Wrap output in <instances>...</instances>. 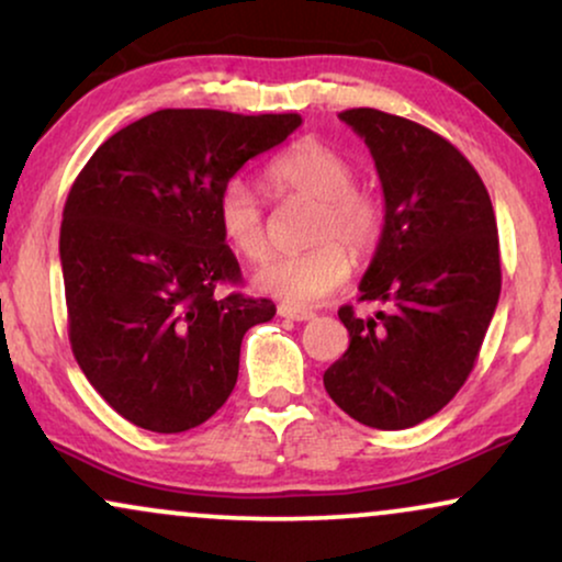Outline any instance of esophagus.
Listing matches in <instances>:
<instances>
[{
    "label": "esophagus",
    "instance_id": "obj_1",
    "mask_svg": "<svg viewBox=\"0 0 562 562\" xmlns=\"http://www.w3.org/2000/svg\"><path fill=\"white\" fill-rule=\"evenodd\" d=\"M279 315L286 319H294V323H307V319L315 317V312L304 310V307H294V304H279Z\"/></svg>",
    "mask_w": 562,
    "mask_h": 562
}]
</instances>
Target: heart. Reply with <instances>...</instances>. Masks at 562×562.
<instances>
[{"mask_svg": "<svg viewBox=\"0 0 562 562\" xmlns=\"http://www.w3.org/2000/svg\"><path fill=\"white\" fill-rule=\"evenodd\" d=\"M266 180L276 193L315 201L307 252L276 255L252 276L260 294L286 304L323 302L351 276V255L374 250L382 232V206L367 188L353 186V167L338 149L317 138L291 144L266 167ZM216 224L232 250L247 260L268 252L266 214L258 195L239 180L222 188L216 199Z\"/></svg>", "mask_w": 562, "mask_h": 562, "instance_id": "b5f03b06", "label": "heart"}]
</instances>
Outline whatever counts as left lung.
<instances>
[{"label":"left lung","instance_id":"8db88e82","mask_svg":"<svg viewBox=\"0 0 562 562\" xmlns=\"http://www.w3.org/2000/svg\"><path fill=\"white\" fill-rule=\"evenodd\" d=\"M338 119L382 183L384 227L359 291L387 312L338 310L351 344L323 382L353 420L400 431L439 413L475 367L501 296L498 229L483 180L447 138L374 108Z\"/></svg>","mask_w":562,"mask_h":562}]
</instances>
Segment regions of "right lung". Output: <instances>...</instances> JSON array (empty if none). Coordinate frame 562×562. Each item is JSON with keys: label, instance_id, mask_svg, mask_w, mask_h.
Returning <instances> with one entry per match:
<instances>
[{"label": "right lung", "instance_id": "1", "mask_svg": "<svg viewBox=\"0 0 562 562\" xmlns=\"http://www.w3.org/2000/svg\"><path fill=\"white\" fill-rule=\"evenodd\" d=\"M299 126L296 113L167 108L100 144L71 186L58 237L71 351L134 426L188 431L235 390L245 333L276 304L216 294L243 279L216 199Z\"/></svg>", "mask_w": 562, "mask_h": 562}]
</instances>
